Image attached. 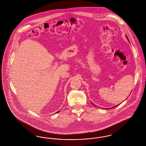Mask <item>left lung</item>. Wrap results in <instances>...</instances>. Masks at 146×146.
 <instances>
[{"label": "left lung", "instance_id": "8db88e82", "mask_svg": "<svg viewBox=\"0 0 146 146\" xmlns=\"http://www.w3.org/2000/svg\"><path fill=\"white\" fill-rule=\"evenodd\" d=\"M126 38H127V40H128V41H129V39H128V37H127V35H126ZM92 104H93V105H94V106H96V105H94V104H93V103H92ZM120 104H119V105H120ZM119 105H116V106H114V107H111V108H114V107H117V106H119ZM106 110H107V109H108V108H106Z\"/></svg>", "mask_w": 146, "mask_h": 146}]
</instances>
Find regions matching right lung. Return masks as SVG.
I'll return each mask as SVG.
<instances>
[{"instance_id": "right-lung-1", "label": "right lung", "mask_w": 146, "mask_h": 146, "mask_svg": "<svg viewBox=\"0 0 146 146\" xmlns=\"http://www.w3.org/2000/svg\"><path fill=\"white\" fill-rule=\"evenodd\" d=\"M59 111H57V112H56V113H59Z\"/></svg>"}]
</instances>
